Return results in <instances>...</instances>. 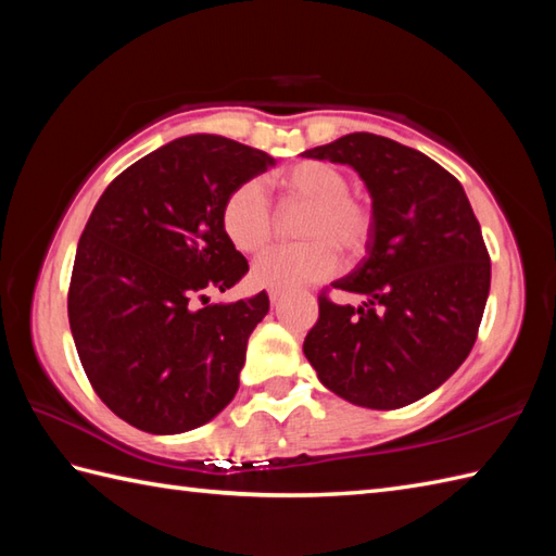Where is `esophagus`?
<instances>
[{
	"label": "esophagus",
	"instance_id": "34e87169",
	"mask_svg": "<svg viewBox=\"0 0 556 556\" xmlns=\"http://www.w3.org/2000/svg\"><path fill=\"white\" fill-rule=\"evenodd\" d=\"M281 299H285V291H277V289H269V301L271 303H279Z\"/></svg>",
	"mask_w": 556,
	"mask_h": 556
}]
</instances>
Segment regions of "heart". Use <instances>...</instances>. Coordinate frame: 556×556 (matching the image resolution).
I'll return each instance as SVG.
<instances>
[{
    "instance_id": "heart-1",
    "label": "heart",
    "mask_w": 556,
    "mask_h": 556,
    "mask_svg": "<svg viewBox=\"0 0 556 556\" xmlns=\"http://www.w3.org/2000/svg\"><path fill=\"white\" fill-rule=\"evenodd\" d=\"M285 205H305L296 224L301 243L271 248L260 255L251 275L265 289L289 291L332 277L341 253L363 255L372 233V210L349 193V176L329 162H299L277 176ZM222 229L236 251L257 253L275 236V215L260 181H243L222 205Z\"/></svg>"
}]
</instances>
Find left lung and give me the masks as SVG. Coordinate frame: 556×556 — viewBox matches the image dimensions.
<instances>
[{"label": "left lung", "mask_w": 556, "mask_h": 556, "mask_svg": "<svg viewBox=\"0 0 556 556\" xmlns=\"http://www.w3.org/2000/svg\"><path fill=\"white\" fill-rule=\"evenodd\" d=\"M303 155L349 164L372 200L368 255L332 281L363 303L320 296L305 358L351 404L408 406L444 384L476 344L490 255L473 207L452 174L392 138L349 134Z\"/></svg>", "instance_id": "1"}]
</instances>
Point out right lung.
<instances>
[{
  "instance_id": "add662e5",
  "label": "right lung",
  "mask_w": 556,
  "mask_h": 556,
  "mask_svg": "<svg viewBox=\"0 0 556 556\" xmlns=\"http://www.w3.org/2000/svg\"><path fill=\"white\" fill-rule=\"evenodd\" d=\"M275 167L224 136L176 138L108 186L83 229L68 325L98 396L134 428L179 434L210 422L239 389L265 291L207 303L248 271L222 229L236 186Z\"/></svg>"
}]
</instances>
